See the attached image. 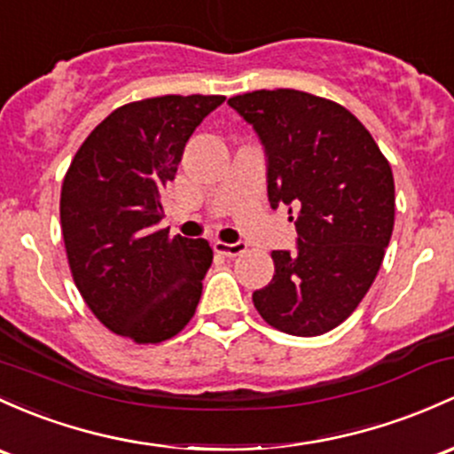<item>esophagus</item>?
<instances>
[{"label": "esophagus", "instance_id": "esophagus-1", "mask_svg": "<svg viewBox=\"0 0 454 454\" xmlns=\"http://www.w3.org/2000/svg\"><path fill=\"white\" fill-rule=\"evenodd\" d=\"M214 251L227 257H238L247 251V245L245 242H233V245H229V242H216V245H214Z\"/></svg>", "mask_w": 454, "mask_h": 454}]
</instances>
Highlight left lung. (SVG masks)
<instances>
[{
    "instance_id": "left-lung-1",
    "label": "left lung",
    "mask_w": 454,
    "mask_h": 454,
    "mask_svg": "<svg viewBox=\"0 0 454 454\" xmlns=\"http://www.w3.org/2000/svg\"><path fill=\"white\" fill-rule=\"evenodd\" d=\"M227 104L264 147L270 207L296 209V251L270 253L275 275L253 303L284 333L323 335L353 314L381 268L394 229L392 168L335 101L277 89Z\"/></svg>"
}]
</instances>
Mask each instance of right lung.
Wrapping results in <instances>:
<instances>
[{
    "label": "right lung",
    "mask_w": 454,
    "mask_h": 454,
    "mask_svg": "<svg viewBox=\"0 0 454 454\" xmlns=\"http://www.w3.org/2000/svg\"><path fill=\"white\" fill-rule=\"evenodd\" d=\"M223 101L164 95L121 106L90 131L62 182L73 281L101 325L138 344L177 335L201 299L212 247L160 229L162 192L192 131Z\"/></svg>",
    "instance_id": "obj_1"
}]
</instances>
